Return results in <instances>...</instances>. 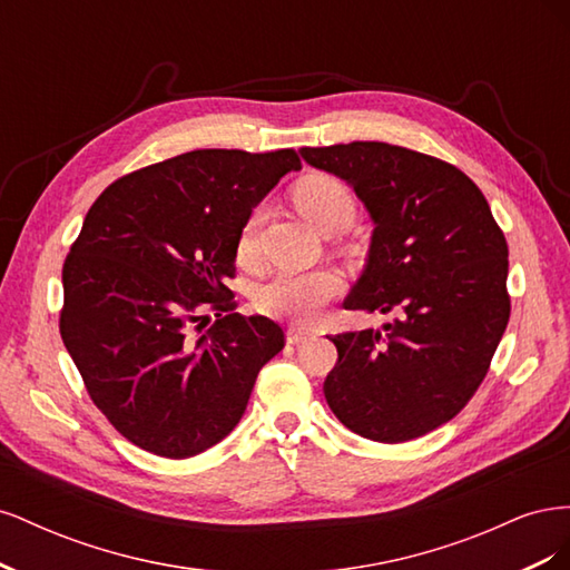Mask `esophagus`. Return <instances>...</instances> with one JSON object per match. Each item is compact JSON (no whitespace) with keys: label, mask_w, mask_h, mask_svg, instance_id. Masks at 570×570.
Returning <instances> with one entry per match:
<instances>
[{"label":"esophagus","mask_w":570,"mask_h":570,"mask_svg":"<svg viewBox=\"0 0 570 570\" xmlns=\"http://www.w3.org/2000/svg\"><path fill=\"white\" fill-rule=\"evenodd\" d=\"M308 337H312V333L302 331V327H289V331H287V342L289 344H299V342H304Z\"/></svg>","instance_id":"1"}]
</instances>
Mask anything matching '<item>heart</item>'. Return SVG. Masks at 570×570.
<instances>
[{
    "label": "heart",
    "instance_id": "1",
    "mask_svg": "<svg viewBox=\"0 0 570 570\" xmlns=\"http://www.w3.org/2000/svg\"><path fill=\"white\" fill-rule=\"evenodd\" d=\"M292 202L299 214L312 220L321 233L347 228L356 216V199L347 183L331 174H308L295 189ZM264 223V209H254L237 235L239 262L252 264L258 256V230ZM344 289V278L333 268H316L304 273H278L258 289L256 306L275 318L306 325L316 321L321 308L333 302Z\"/></svg>",
    "mask_w": 570,
    "mask_h": 570
}]
</instances>
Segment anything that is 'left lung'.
Masks as SVG:
<instances>
[{
	"label": "left lung",
	"instance_id": "1",
	"mask_svg": "<svg viewBox=\"0 0 570 570\" xmlns=\"http://www.w3.org/2000/svg\"><path fill=\"white\" fill-rule=\"evenodd\" d=\"M347 180L375 223L344 308L394 314L383 333L333 335L323 394L352 433L396 444L452 421L485 381L511 316L509 247L480 187L430 154L387 142L304 147Z\"/></svg>",
	"mask_w": 570,
	"mask_h": 570
}]
</instances>
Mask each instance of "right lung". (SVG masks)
I'll return each mask as SVG.
<instances>
[{
    "label": "right lung",
    "instance_id": "right-lung-1",
    "mask_svg": "<svg viewBox=\"0 0 570 570\" xmlns=\"http://www.w3.org/2000/svg\"><path fill=\"white\" fill-rule=\"evenodd\" d=\"M299 168L295 149H195L90 206L61 271L59 333L95 406L140 450L189 459L220 442L285 347L278 323L235 314L228 281L243 223ZM204 311L217 321L202 336Z\"/></svg>",
    "mask_w": 570,
    "mask_h": 570
}]
</instances>
